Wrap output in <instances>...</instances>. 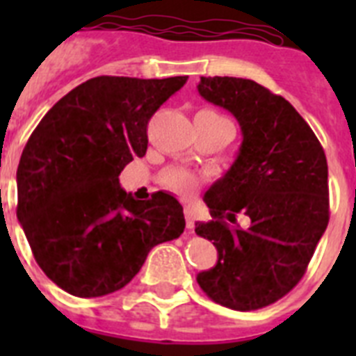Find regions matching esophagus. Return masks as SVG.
I'll list each match as a JSON object with an SVG mask.
<instances>
[{"mask_svg": "<svg viewBox=\"0 0 356 356\" xmlns=\"http://www.w3.org/2000/svg\"><path fill=\"white\" fill-rule=\"evenodd\" d=\"M185 226L187 229H194V221H196V216H194V210L191 207H185Z\"/></svg>", "mask_w": 356, "mask_h": 356, "instance_id": "1", "label": "esophagus"}]
</instances>
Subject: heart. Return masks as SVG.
Segmentation results:
<instances>
[{
  "label": "heart",
  "instance_id": "b5f03b06",
  "mask_svg": "<svg viewBox=\"0 0 356 356\" xmlns=\"http://www.w3.org/2000/svg\"><path fill=\"white\" fill-rule=\"evenodd\" d=\"M163 185L172 193L188 197L197 191V187L201 185V178L188 169L172 168L163 175Z\"/></svg>",
  "mask_w": 356,
  "mask_h": 356
}]
</instances>
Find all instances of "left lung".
Here are the masks:
<instances>
[{
    "label": "left lung",
    "instance_id": "obj_1",
    "mask_svg": "<svg viewBox=\"0 0 356 356\" xmlns=\"http://www.w3.org/2000/svg\"><path fill=\"white\" fill-rule=\"evenodd\" d=\"M197 90L242 130L237 160L203 197L212 219L196 222V234L219 259L197 284L222 307L259 310L300 284L328 226L325 149L294 106L257 81L201 76ZM237 213L250 217L248 229Z\"/></svg>",
    "mask_w": 356,
    "mask_h": 356
}]
</instances>
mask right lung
I'll list each match as a JSON object with an SVG mask.
<instances>
[{
  "instance_id": "right-lung-1",
  "label": "right lung",
  "mask_w": 356,
  "mask_h": 356,
  "mask_svg": "<svg viewBox=\"0 0 356 356\" xmlns=\"http://www.w3.org/2000/svg\"><path fill=\"white\" fill-rule=\"evenodd\" d=\"M187 76H96L49 108L17 168V219L39 267L78 298L130 284L156 244L184 234L178 200L137 201L119 175L147 149V122Z\"/></svg>"
}]
</instances>
